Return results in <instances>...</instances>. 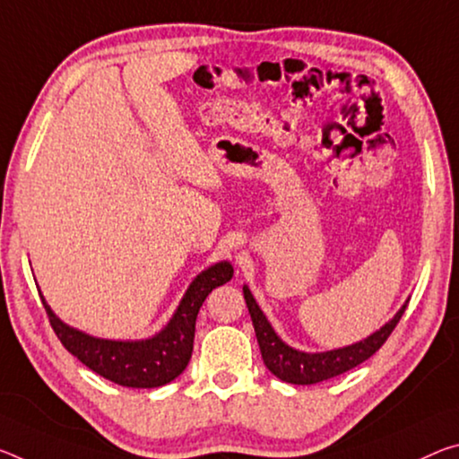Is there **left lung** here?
<instances>
[{
    "mask_svg": "<svg viewBox=\"0 0 459 459\" xmlns=\"http://www.w3.org/2000/svg\"><path fill=\"white\" fill-rule=\"evenodd\" d=\"M243 294L247 308H249L253 326H255L261 358H264L267 369L275 377H280L281 382L302 384V386L331 380V377L345 374L349 369H353L355 366H359V363L372 358L377 349L386 343V339L390 337V333L394 331L400 316L404 315L406 304H409V300H406L386 325L380 326V329L363 341H358V343L331 349V351L307 353L283 343L278 337V333L273 331V326L269 325L264 310L259 308V304L255 302V298H253L249 288L243 286Z\"/></svg>",
    "mask_w": 459,
    "mask_h": 459,
    "instance_id": "left-lung-1",
    "label": "left lung"
}]
</instances>
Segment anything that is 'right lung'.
Here are the masks:
<instances>
[{
    "mask_svg": "<svg viewBox=\"0 0 459 459\" xmlns=\"http://www.w3.org/2000/svg\"><path fill=\"white\" fill-rule=\"evenodd\" d=\"M232 278L229 261H218L198 273L186 290L179 307L161 331L141 341H114L91 337L65 325L40 294L50 326L71 355L106 380L126 388H159L184 372L194 351L195 316L202 302L216 286Z\"/></svg>",
    "mask_w": 459,
    "mask_h": 459,
    "instance_id": "right-lung-1",
    "label": "right lung"
}]
</instances>
